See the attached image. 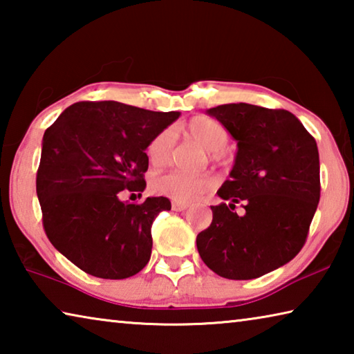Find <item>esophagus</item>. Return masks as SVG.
Instances as JSON below:
<instances>
[{
	"instance_id": "obj_1",
	"label": "esophagus",
	"mask_w": 354,
	"mask_h": 354,
	"mask_svg": "<svg viewBox=\"0 0 354 354\" xmlns=\"http://www.w3.org/2000/svg\"><path fill=\"white\" fill-rule=\"evenodd\" d=\"M189 207V205H185V203H178V201H173L171 203V209L173 211H178V212H181V211H185V209Z\"/></svg>"
}]
</instances>
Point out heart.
Segmentation results:
<instances>
[{
	"instance_id": "1",
	"label": "heart",
	"mask_w": 354,
	"mask_h": 354,
	"mask_svg": "<svg viewBox=\"0 0 354 354\" xmlns=\"http://www.w3.org/2000/svg\"><path fill=\"white\" fill-rule=\"evenodd\" d=\"M185 129H187V134L192 139L211 151L214 162L226 164L227 158L221 151V148L227 143L230 134H227L223 124L211 117L196 115L189 120ZM173 142H175V136H173V131L170 128L162 129L159 134H156L147 147L149 164L153 167H162L169 162ZM214 178L207 175V173L189 175V173L171 170L154 176L151 179V187L158 194L169 196V198L175 201L190 203L211 190L214 187Z\"/></svg>"
}]
</instances>
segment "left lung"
<instances>
[{
  "mask_svg": "<svg viewBox=\"0 0 354 354\" xmlns=\"http://www.w3.org/2000/svg\"><path fill=\"white\" fill-rule=\"evenodd\" d=\"M207 112L239 149L231 178L217 192L223 203L211 206L212 223L196 236V248L218 277L259 278L306 242L320 200L319 148L289 111L237 103Z\"/></svg>",
  "mask_w": 354,
  "mask_h": 354,
  "instance_id": "obj_1",
  "label": "left lung"
}]
</instances>
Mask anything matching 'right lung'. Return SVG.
I'll return each mask as SVG.
<instances>
[{
    "label": "right lung",
    "mask_w": 354,
    "mask_h": 354,
    "mask_svg": "<svg viewBox=\"0 0 354 354\" xmlns=\"http://www.w3.org/2000/svg\"><path fill=\"white\" fill-rule=\"evenodd\" d=\"M179 112H154L117 101H80L45 131L35 189L46 237L92 277L124 279L151 256V225L170 200L122 201L145 189L156 134Z\"/></svg>",
    "instance_id": "add662e5"
}]
</instances>
